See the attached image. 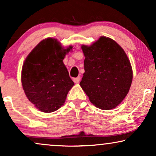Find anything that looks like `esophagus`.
Masks as SVG:
<instances>
[{
	"label": "esophagus",
	"instance_id": "34e87169",
	"mask_svg": "<svg viewBox=\"0 0 156 156\" xmlns=\"http://www.w3.org/2000/svg\"><path fill=\"white\" fill-rule=\"evenodd\" d=\"M80 80H81V78H80V76H77V77L74 78V83L78 84L79 82L80 81Z\"/></svg>",
	"mask_w": 156,
	"mask_h": 156
}]
</instances>
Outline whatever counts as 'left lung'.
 Wrapping results in <instances>:
<instances>
[{
  "label": "left lung",
  "mask_w": 156,
  "mask_h": 156,
  "mask_svg": "<svg viewBox=\"0 0 156 156\" xmlns=\"http://www.w3.org/2000/svg\"><path fill=\"white\" fill-rule=\"evenodd\" d=\"M81 48L85 58L80 86L97 108H115L131 87L133 72L129 59L115 40L105 36Z\"/></svg>",
  "instance_id": "1"
}]
</instances>
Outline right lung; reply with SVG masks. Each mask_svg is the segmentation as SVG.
I'll use <instances>...</instances> for the list:
<instances>
[{
    "mask_svg": "<svg viewBox=\"0 0 156 156\" xmlns=\"http://www.w3.org/2000/svg\"><path fill=\"white\" fill-rule=\"evenodd\" d=\"M72 48H65L55 38H46L34 47L23 63V90L29 101L42 112L60 108L74 85L63 62Z\"/></svg>",
    "mask_w": 156,
    "mask_h": 156,
    "instance_id": "right-lung-1",
    "label": "right lung"
}]
</instances>
